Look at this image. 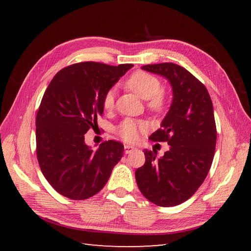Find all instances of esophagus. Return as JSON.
Listing matches in <instances>:
<instances>
[{"mask_svg":"<svg viewBox=\"0 0 251 251\" xmlns=\"http://www.w3.org/2000/svg\"><path fill=\"white\" fill-rule=\"evenodd\" d=\"M135 150H136L135 147L128 146V145H125V146H124V151H125L126 154H129V153H131L132 151H135Z\"/></svg>","mask_w":251,"mask_h":251,"instance_id":"obj_1","label":"esophagus"}]
</instances>
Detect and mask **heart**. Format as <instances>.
<instances>
[{"label": "heart", "mask_w": 251, "mask_h": 251, "mask_svg": "<svg viewBox=\"0 0 251 251\" xmlns=\"http://www.w3.org/2000/svg\"><path fill=\"white\" fill-rule=\"evenodd\" d=\"M126 86L128 87L131 92L139 96L140 98L148 100L147 105L148 108L159 112L162 111L165 105V96L161 92L162 83L159 79L149 74L147 72L138 71L132 73L126 81ZM114 89L111 88L103 96L102 104L105 110H110L114 105ZM147 124L145 122L136 121L132 119H126L123 121L121 124L116 127L115 132L116 135L121 137L122 139L128 142H135L138 140L140 136V132L147 129Z\"/></svg>", "instance_id": "b5f03b06"}]
</instances>
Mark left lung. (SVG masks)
Segmentation results:
<instances>
[{
	"instance_id": "left-lung-1",
	"label": "left lung",
	"mask_w": 251,
	"mask_h": 251,
	"mask_svg": "<svg viewBox=\"0 0 251 251\" xmlns=\"http://www.w3.org/2000/svg\"><path fill=\"white\" fill-rule=\"evenodd\" d=\"M143 70L167 78L173 102L152 141L170 146L164 156L145 150L146 163L136 170L142 195L162 207L189 200L204 182L214 159L217 129L214 108L205 85L176 63L147 65Z\"/></svg>"
}]
</instances>
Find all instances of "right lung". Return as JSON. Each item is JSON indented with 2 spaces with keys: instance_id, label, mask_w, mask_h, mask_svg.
Segmentation results:
<instances>
[{
  "instance_id": "obj_1",
  "label": "right lung",
  "mask_w": 251,
  "mask_h": 251,
  "mask_svg": "<svg viewBox=\"0 0 251 251\" xmlns=\"http://www.w3.org/2000/svg\"><path fill=\"white\" fill-rule=\"evenodd\" d=\"M130 68L74 63L58 72L45 90L35 121L37 161L50 184L68 199L97 194L123 156L121 142L104 141L94 151L84 135L102 115L105 93Z\"/></svg>"
}]
</instances>
